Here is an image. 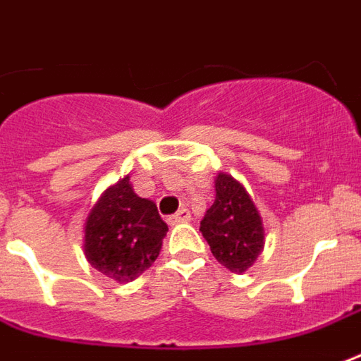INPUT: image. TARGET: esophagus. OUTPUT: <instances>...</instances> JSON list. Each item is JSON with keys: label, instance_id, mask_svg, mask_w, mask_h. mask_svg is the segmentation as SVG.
Here are the masks:
<instances>
[{"label": "esophagus", "instance_id": "1", "mask_svg": "<svg viewBox=\"0 0 361 361\" xmlns=\"http://www.w3.org/2000/svg\"><path fill=\"white\" fill-rule=\"evenodd\" d=\"M167 221H169V225H177V223H188V221H190V212L183 207V209H178L175 215H171Z\"/></svg>", "mask_w": 361, "mask_h": 361}]
</instances>
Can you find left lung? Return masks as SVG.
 Listing matches in <instances>:
<instances>
[{
	"label": "left lung",
	"mask_w": 361,
	"mask_h": 361,
	"mask_svg": "<svg viewBox=\"0 0 361 361\" xmlns=\"http://www.w3.org/2000/svg\"><path fill=\"white\" fill-rule=\"evenodd\" d=\"M212 254L233 273L254 265L265 244L264 221L246 188L227 173L215 178V202L200 223Z\"/></svg>",
	"instance_id": "8db88e82"
}]
</instances>
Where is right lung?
I'll return each mask as SVG.
<instances>
[{
	"mask_svg": "<svg viewBox=\"0 0 361 361\" xmlns=\"http://www.w3.org/2000/svg\"><path fill=\"white\" fill-rule=\"evenodd\" d=\"M167 231L157 206L140 198L125 177L92 207L84 225V256L105 277L130 283L157 259Z\"/></svg>",
	"mask_w": 361,
	"mask_h": 361,
	"instance_id": "right-lung-1",
	"label": "right lung"
}]
</instances>
